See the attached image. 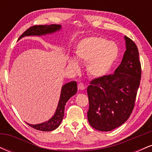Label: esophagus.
Masks as SVG:
<instances>
[{
    "label": "esophagus",
    "mask_w": 152,
    "mask_h": 152,
    "mask_svg": "<svg viewBox=\"0 0 152 152\" xmlns=\"http://www.w3.org/2000/svg\"><path fill=\"white\" fill-rule=\"evenodd\" d=\"M78 89H80V90H83V89H85L86 86H84V84H83V83H79L78 84Z\"/></svg>",
    "instance_id": "obj_1"
}]
</instances>
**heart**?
<instances>
[{
    "label": "heart",
    "mask_w": 152,
    "mask_h": 152,
    "mask_svg": "<svg viewBox=\"0 0 152 152\" xmlns=\"http://www.w3.org/2000/svg\"><path fill=\"white\" fill-rule=\"evenodd\" d=\"M78 59L88 63L87 70L94 77H101L110 70L119 56V48L115 42L101 36L85 38L78 44L76 50ZM69 65L79 69L76 59H71Z\"/></svg>",
    "instance_id": "obj_1"
}]
</instances>
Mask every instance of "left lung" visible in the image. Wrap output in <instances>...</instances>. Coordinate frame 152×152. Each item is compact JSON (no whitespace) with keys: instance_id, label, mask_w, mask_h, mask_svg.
<instances>
[{"instance_id":"obj_1","label":"left lung","mask_w":152,"mask_h":152,"mask_svg":"<svg viewBox=\"0 0 152 152\" xmlns=\"http://www.w3.org/2000/svg\"><path fill=\"white\" fill-rule=\"evenodd\" d=\"M126 50L114 74L95 78L87 88L88 121L95 129L109 132L123 124L133 111L142 66L135 43L125 36Z\"/></svg>"}]
</instances>
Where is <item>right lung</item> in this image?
Segmentation results:
<instances>
[{
	"instance_id": "right-lung-1",
	"label": "right lung",
	"mask_w": 152,
	"mask_h": 152,
	"mask_svg": "<svg viewBox=\"0 0 152 152\" xmlns=\"http://www.w3.org/2000/svg\"><path fill=\"white\" fill-rule=\"evenodd\" d=\"M61 29L60 25L51 24V25H38L28 28L23 34L19 37V39L26 36H41L47 34H51ZM77 91V83L76 81H71L66 83L62 87L58 107L54 116L48 121L43 122L39 124L33 125L27 124L31 127L42 132H50L58 128L64 116V109L66 102L72 96L76 94Z\"/></svg>"
}]
</instances>
